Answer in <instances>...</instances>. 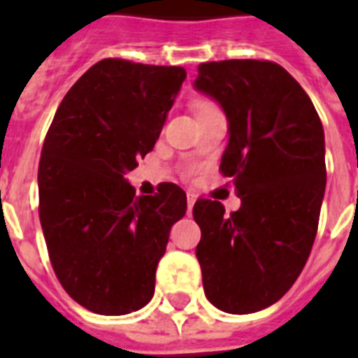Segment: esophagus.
<instances>
[{
    "label": "esophagus",
    "instance_id": "1",
    "mask_svg": "<svg viewBox=\"0 0 358 358\" xmlns=\"http://www.w3.org/2000/svg\"><path fill=\"white\" fill-rule=\"evenodd\" d=\"M195 202H196V195H195V193H187V208H189L187 212H191V210H193V206H195Z\"/></svg>",
    "mask_w": 358,
    "mask_h": 358
}]
</instances>
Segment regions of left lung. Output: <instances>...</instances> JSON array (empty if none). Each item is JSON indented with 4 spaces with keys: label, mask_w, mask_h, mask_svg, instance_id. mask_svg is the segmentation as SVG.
Instances as JSON below:
<instances>
[{
    "label": "left lung",
    "mask_w": 358,
    "mask_h": 358,
    "mask_svg": "<svg viewBox=\"0 0 358 358\" xmlns=\"http://www.w3.org/2000/svg\"><path fill=\"white\" fill-rule=\"evenodd\" d=\"M193 87L227 117L221 171L241 199L230 215L210 199L193 206L204 294L219 310L252 314L277 303L308 260L327 184L325 134L308 94L277 63H202Z\"/></svg>",
    "instance_id": "8db88e82"
}]
</instances>
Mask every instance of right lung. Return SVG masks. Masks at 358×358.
Returning <instances> with one entry per match:
<instances>
[{
    "instance_id": "1",
    "label": "right lung",
    "mask_w": 358,
    "mask_h": 358,
    "mask_svg": "<svg viewBox=\"0 0 358 358\" xmlns=\"http://www.w3.org/2000/svg\"><path fill=\"white\" fill-rule=\"evenodd\" d=\"M185 70L103 59L59 106L38 163V215L66 294L103 316L154 295L169 232L185 215L176 184L135 196L126 174L154 148Z\"/></svg>"
}]
</instances>
